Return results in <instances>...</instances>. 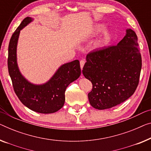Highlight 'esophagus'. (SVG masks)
<instances>
[{
	"label": "esophagus",
	"instance_id": "1",
	"mask_svg": "<svg viewBox=\"0 0 151 151\" xmlns=\"http://www.w3.org/2000/svg\"><path fill=\"white\" fill-rule=\"evenodd\" d=\"M85 63V60H81L80 61V66H81V69H83V66H84Z\"/></svg>",
	"mask_w": 151,
	"mask_h": 151
}]
</instances>
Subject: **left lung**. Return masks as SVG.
I'll use <instances>...</instances> for the list:
<instances>
[{
    "label": "left lung",
    "mask_w": 151,
    "mask_h": 151,
    "mask_svg": "<svg viewBox=\"0 0 151 151\" xmlns=\"http://www.w3.org/2000/svg\"><path fill=\"white\" fill-rule=\"evenodd\" d=\"M117 45L89 53L83 74L92 83L90 104L98 110L115 106L133 95L138 87L142 58L138 37L132 29Z\"/></svg>",
    "instance_id": "8db88e82"
}]
</instances>
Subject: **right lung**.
Returning <instances> with one entry per match:
<instances>
[{
  "mask_svg": "<svg viewBox=\"0 0 151 151\" xmlns=\"http://www.w3.org/2000/svg\"><path fill=\"white\" fill-rule=\"evenodd\" d=\"M32 21L30 17H26L11 36L8 50L9 74L15 93L22 104L39 113H53L64 106L66 87L80 76L79 61L76 60L62 65L44 85H33L26 80L18 69L16 48L20 30Z\"/></svg>",
  "mask_w": 151,
  "mask_h": 151,
  "instance_id": "1",
  "label": "right lung"
}]
</instances>
